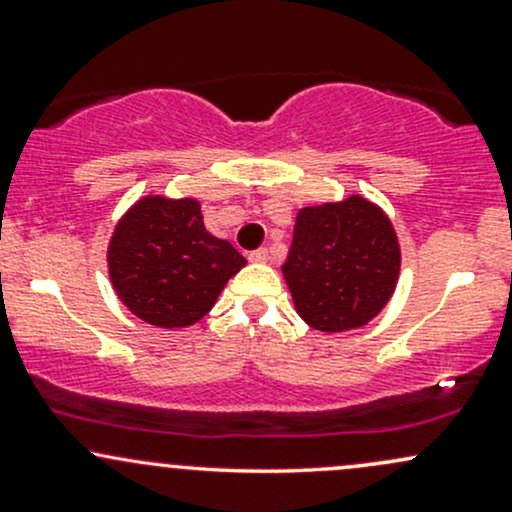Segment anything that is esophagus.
Here are the masks:
<instances>
[{"instance_id": "1", "label": "esophagus", "mask_w": 512, "mask_h": 512, "mask_svg": "<svg viewBox=\"0 0 512 512\" xmlns=\"http://www.w3.org/2000/svg\"><path fill=\"white\" fill-rule=\"evenodd\" d=\"M248 260H250V262H257V264H264V262H269V250H267V248L252 250Z\"/></svg>"}]
</instances>
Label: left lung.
<instances>
[{
	"instance_id": "obj_1",
	"label": "left lung",
	"mask_w": 512,
	"mask_h": 512,
	"mask_svg": "<svg viewBox=\"0 0 512 512\" xmlns=\"http://www.w3.org/2000/svg\"><path fill=\"white\" fill-rule=\"evenodd\" d=\"M402 248L390 216L363 195L301 207L281 264L296 313L325 334L366 327L390 303Z\"/></svg>"
}]
</instances>
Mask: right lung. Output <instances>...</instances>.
Returning a JSON list of instances; mask_svg holds the SVG:
<instances>
[{"label": "right lung", "mask_w": 512, "mask_h": 512, "mask_svg": "<svg viewBox=\"0 0 512 512\" xmlns=\"http://www.w3.org/2000/svg\"><path fill=\"white\" fill-rule=\"evenodd\" d=\"M110 284L127 310L163 330H185L214 308L245 267L228 240L211 236L197 197L144 195L108 243Z\"/></svg>", "instance_id": "add662e5"}]
</instances>
